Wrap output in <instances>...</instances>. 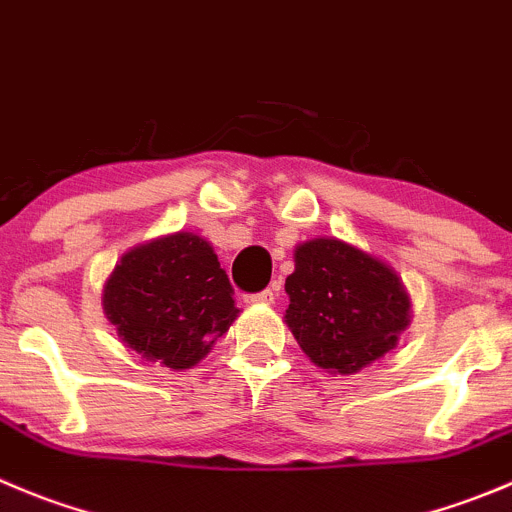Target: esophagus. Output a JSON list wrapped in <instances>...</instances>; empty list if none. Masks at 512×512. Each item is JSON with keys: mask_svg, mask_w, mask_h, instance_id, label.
I'll list each match as a JSON object with an SVG mask.
<instances>
[{"mask_svg": "<svg viewBox=\"0 0 512 512\" xmlns=\"http://www.w3.org/2000/svg\"><path fill=\"white\" fill-rule=\"evenodd\" d=\"M276 299V289H264L259 294H246V304H274Z\"/></svg>", "mask_w": 512, "mask_h": 512, "instance_id": "obj_1", "label": "esophagus"}]
</instances>
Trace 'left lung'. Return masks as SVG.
Returning a JSON list of instances; mask_svg holds the SVG:
<instances>
[{
    "label": "left lung",
    "instance_id": "8db88e82",
    "mask_svg": "<svg viewBox=\"0 0 512 512\" xmlns=\"http://www.w3.org/2000/svg\"><path fill=\"white\" fill-rule=\"evenodd\" d=\"M294 261L286 324L316 367L354 374L397 344L410 299L387 264L337 238L301 243Z\"/></svg>",
    "mask_w": 512,
    "mask_h": 512
}]
</instances>
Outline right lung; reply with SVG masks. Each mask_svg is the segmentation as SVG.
<instances>
[{"label": "right lung", "instance_id": "right-lung-1", "mask_svg": "<svg viewBox=\"0 0 512 512\" xmlns=\"http://www.w3.org/2000/svg\"><path fill=\"white\" fill-rule=\"evenodd\" d=\"M231 294L211 243L180 231L125 253L102 304L130 349L170 369H191L236 319Z\"/></svg>", "mask_w": 512, "mask_h": 512}]
</instances>
